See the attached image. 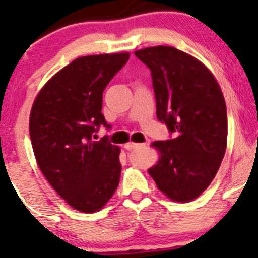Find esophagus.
<instances>
[{"instance_id":"34e87169","label":"esophagus","mask_w":258,"mask_h":258,"mask_svg":"<svg viewBox=\"0 0 258 258\" xmlns=\"http://www.w3.org/2000/svg\"><path fill=\"white\" fill-rule=\"evenodd\" d=\"M144 144H141V143H134V142H128L124 144V148L128 149V151H132V149H137V148H141V147H143Z\"/></svg>"}]
</instances>
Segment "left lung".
<instances>
[{"label": "left lung", "instance_id": "left-lung-1", "mask_svg": "<svg viewBox=\"0 0 258 258\" xmlns=\"http://www.w3.org/2000/svg\"><path fill=\"white\" fill-rule=\"evenodd\" d=\"M135 55L152 72L158 120L177 135L152 143L159 159L148 174L171 201H194L211 185L224 158V95L208 67L183 51L159 45Z\"/></svg>", "mask_w": 258, "mask_h": 258}]
</instances>
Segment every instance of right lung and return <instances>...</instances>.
I'll use <instances>...</instances> for the list:
<instances>
[{"instance_id": "1", "label": "right lung", "mask_w": 258, "mask_h": 258, "mask_svg": "<svg viewBox=\"0 0 258 258\" xmlns=\"http://www.w3.org/2000/svg\"><path fill=\"white\" fill-rule=\"evenodd\" d=\"M128 52L82 56L51 77L34 100L29 134L36 164L52 188L76 211H100L120 182V147L93 141L103 92Z\"/></svg>"}]
</instances>
